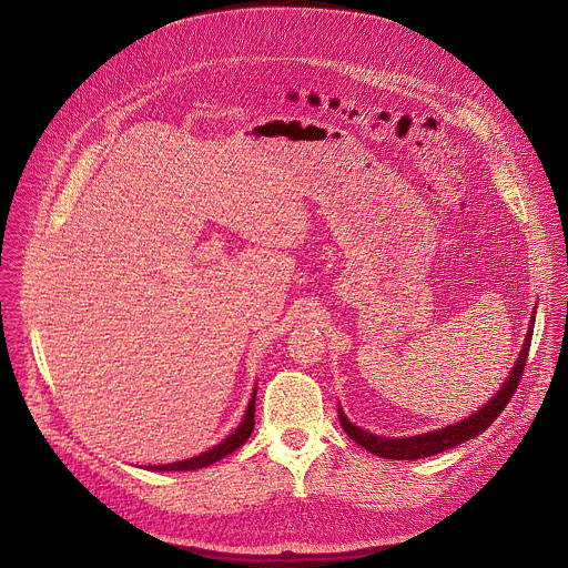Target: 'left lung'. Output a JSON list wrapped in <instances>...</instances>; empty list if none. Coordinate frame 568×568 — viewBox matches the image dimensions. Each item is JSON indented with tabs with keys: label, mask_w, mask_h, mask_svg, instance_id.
<instances>
[{
	"label": "left lung",
	"mask_w": 568,
	"mask_h": 568,
	"mask_svg": "<svg viewBox=\"0 0 568 568\" xmlns=\"http://www.w3.org/2000/svg\"><path fill=\"white\" fill-rule=\"evenodd\" d=\"M532 328H535V314L530 316V328L526 333V339H524V346H521V353H519V359L515 364V368L510 371V377L504 382L501 390L488 402L483 404V409H478L476 414H471L469 418L456 423V425H449V427H443V429H436V432H429V434H420V436H412V438H384V436H375L371 432H364L359 427H355L346 416L344 412L339 409V423L344 427V432L357 443L362 445L364 449H368L371 454L375 456H382V458H393V460H416V458H427V456H434V454H440L445 449H452L469 438H476L478 434H483L485 429H488L497 418L499 414L506 409V404L510 402V397L515 395L519 382H521V375H524V368H526V359H528V351H530V339H532Z\"/></svg>",
	"instance_id": "1"
}]
</instances>
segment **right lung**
<instances>
[{
	"label": "right lung",
	"instance_id": "1",
	"mask_svg": "<svg viewBox=\"0 0 568 568\" xmlns=\"http://www.w3.org/2000/svg\"><path fill=\"white\" fill-rule=\"evenodd\" d=\"M254 412H256V390L250 399V407H247V414L245 418H242V423L237 425V429L226 436L220 445L211 447L209 452L195 456V458H186V460H180V463H169V465H150V469H156V471H189V469H200V467H209L213 465L215 460L229 456L231 452H235L237 447H242L247 443V438L252 436L254 432Z\"/></svg>",
	"mask_w": 568,
	"mask_h": 568
}]
</instances>
